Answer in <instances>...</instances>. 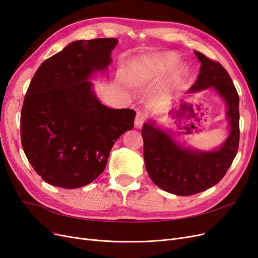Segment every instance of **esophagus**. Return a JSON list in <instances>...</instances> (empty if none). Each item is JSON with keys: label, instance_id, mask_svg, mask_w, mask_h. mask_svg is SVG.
Returning <instances> with one entry per match:
<instances>
[{"label": "esophagus", "instance_id": "1", "mask_svg": "<svg viewBox=\"0 0 258 258\" xmlns=\"http://www.w3.org/2000/svg\"><path fill=\"white\" fill-rule=\"evenodd\" d=\"M146 118H147V115L145 113L138 112L137 116H136V119H135V126L137 128H141L143 126V123L145 122Z\"/></svg>", "mask_w": 258, "mask_h": 258}]
</instances>
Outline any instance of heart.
I'll return each instance as SVG.
<instances>
[{
    "mask_svg": "<svg viewBox=\"0 0 258 258\" xmlns=\"http://www.w3.org/2000/svg\"><path fill=\"white\" fill-rule=\"evenodd\" d=\"M175 61V57L172 56V54H166V56H163L159 60V63L165 69H169L171 67H173ZM146 79L147 71L145 69H143L142 66H136L130 69L126 73V82L130 86H132V87H139V86H141Z\"/></svg>",
    "mask_w": 258,
    "mask_h": 258,
    "instance_id": "heart-1",
    "label": "heart"
}]
</instances>
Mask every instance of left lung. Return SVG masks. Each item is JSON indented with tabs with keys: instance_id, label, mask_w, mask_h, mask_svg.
Listing matches in <instances>:
<instances>
[{
	"instance_id": "8db88e82",
	"label": "left lung",
	"mask_w": 258,
	"mask_h": 258,
	"mask_svg": "<svg viewBox=\"0 0 258 258\" xmlns=\"http://www.w3.org/2000/svg\"><path fill=\"white\" fill-rule=\"evenodd\" d=\"M201 62L197 81L188 92L212 87L227 104L230 134L218 150L191 152L177 144L153 121L142 128L144 161L148 175L159 188L178 196H190L217 184L235 159L240 138L239 96L228 72L220 62L195 51ZM183 108L186 102L183 101ZM187 129V127H186Z\"/></svg>"
}]
</instances>
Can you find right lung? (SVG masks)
Returning a JSON list of instances; mask_svg holds the SVG:
<instances>
[{"instance_id":"right-lung-1","label":"right lung","mask_w":258,"mask_h":258,"mask_svg":"<svg viewBox=\"0 0 258 258\" xmlns=\"http://www.w3.org/2000/svg\"><path fill=\"white\" fill-rule=\"evenodd\" d=\"M116 44V38L70 43L31 80L21 108V144L35 172L50 185L71 189L95 181L116 140L134 128L136 112L106 107L88 81L107 69Z\"/></svg>"}]
</instances>
